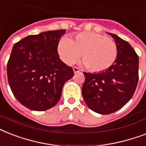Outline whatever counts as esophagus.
<instances>
[{
    "mask_svg": "<svg viewBox=\"0 0 146 146\" xmlns=\"http://www.w3.org/2000/svg\"><path fill=\"white\" fill-rule=\"evenodd\" d=\"M73 72H74V73H79V72H80V69L78 68V67H76V66H74V67H73Z\"/></svg>",
    "mask_w": 146,
    "mask_h": 146,
    "instance_id": "1",
    "label": "esophagus"
}]
</instances>
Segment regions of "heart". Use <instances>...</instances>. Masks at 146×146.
<instances>
[{"label": "heart", "instance_id": "heart-1", "mask_svg": "<svg viewBox=\"0 0 146 146\" xmlns=\"http://www.w3.org/2000/svg\"><path fill=\"white\" fill-rule=\"evenodd\" d=\"M58 53L65 64H72L80 57L85 66L92 72L109 69L117 57V46L106 35L96 33H81L74 39L63 38L58 44Z\"/></svg>", "mask_w": 146, "mask_h": 146}]
</instances>
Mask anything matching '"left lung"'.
Instances as JSON below:
<instances>
[{
    "instance_id": "8db88e82",
    "label": "left lung",
    "mask_w": 146,
    "mask_h": 146,
    "mask_svg": "<svg viewBox=\"0 0 146 146\" xmlns=\"http://www.w3.org/2000/svg\"><path fill=\"white\" fill-rule=\"evenodd\" d=\"M117 46V57L110 68L98 73L83 72L82 94L92 111L109 114L120 110L133 96L139 80V57L127 42L109 33Z\"/></svg>"
}]
</instances>
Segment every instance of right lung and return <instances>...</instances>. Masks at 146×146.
Masks as SVG:
<instances>
[{"instance_id":"1","label":"right lung","mask_w":146,"mask_h":146,"mask_svg":"<svg viewBox=\"0 0 146 146\" xmlns=\"http://www.w3.org/2000/svg\"><path fill=\"white\" fill-rule=\"evenodd\" d=\"M65 29L29 35L13 45L8 60V82L13 94L27 108L42 111L57 104L72 67L59 58L57 45Z\"/></svg>"}]
</instances>
